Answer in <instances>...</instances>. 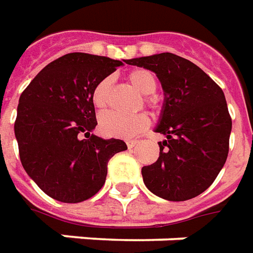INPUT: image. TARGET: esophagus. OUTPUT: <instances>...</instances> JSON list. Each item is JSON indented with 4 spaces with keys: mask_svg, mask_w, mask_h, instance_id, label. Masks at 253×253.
Listing matches in <instances>:
<instances>
[{
    "mask_svg": "<svg viewBox=\"0 0 253 253\" xmlns=\"http://www.w3.org/2000/svg\"><path fill=\"white\" fill-rule=\"evenodd\" d=\"M139 144V140H128L126 141V146L129 147V148H133Z\"/></svg>",
    "mask_w": 253,
    "mask_h": 253,
    "instance_id": "obj_1",
    "label": "esophagus"
}]
</instances>
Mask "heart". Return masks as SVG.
<instances>
[{"label": "heart", "mask_w": 253, "mask_h": 253, "mask_svg": "<svg viewBox=\"0 0 253 253\" xmlns=\"http://www.w3.org/2000/svg\"><path fill=\"white\" fill-rule=\"evenodd\" d=\"M129 82L139 92L144 95H151L157 91L158 82L155 75L148 69H135L129 73ZM112 78L102 79L96 84L92 92V102L98 109H105L110 99V88H112ZM147 103L154 106V99L147 96ZM150 125V120L146 114H135V116H124L118 113H105L99 118V130L103 135L120 139H129L139 135L147 129Z\"/></svg>", "instance_id": "obj_1"}]
</instances>
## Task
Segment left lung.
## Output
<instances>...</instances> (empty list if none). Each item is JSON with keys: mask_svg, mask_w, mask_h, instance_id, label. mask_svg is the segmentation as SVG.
Returning <instances> with one entry per match:
<instances>
[{"mask_svg": "<svg viewBox=\"0 0 253 253\" xmlns=\"http://www.w3.org/2000/svg\"><path fill=\"white\" fill-rule=\"evenodd\" d=\"M157 75L164 105L155 132L159 141L155 164L141 175L154 195L184 202L204 192L226 162L232 118L221 87L198 65L173 53L125 61Z\"/></svg>", "mask_w": 253, "mask_h": 253, "instance_id": "8db88e82", "label": "left lung"}]
</instances>
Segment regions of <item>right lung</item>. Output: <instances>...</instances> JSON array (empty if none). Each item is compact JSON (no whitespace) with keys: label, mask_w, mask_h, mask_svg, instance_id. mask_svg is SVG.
Masks as SVG:
<instances>
[{"label":"right lung","mask_w":253,"mask_h":253,"mask_svg":"<svg viewBox=\"0 0 253 253\" xmlns=\"http://www.w3.org/2000/svg\"><path fill=\"white\" fill-rule=\"evenodd\" d=\"M121 65L69 53L44 66L20 95L15 136L21 165L50 198L79 203L94 196L105 184L109 159L128 148L120 139L92 133L94 88Z\"/></svg>","instance_id":"add662e5"}]
</instances>
